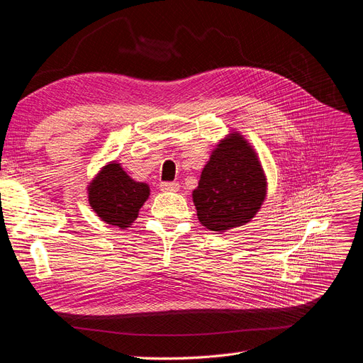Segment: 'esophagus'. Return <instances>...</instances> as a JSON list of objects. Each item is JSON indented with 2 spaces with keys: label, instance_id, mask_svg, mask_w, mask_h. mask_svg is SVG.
Listing matches in <instances>:
<instances>
[{
  "label": "esophagus",
  "instance_id": "1",
  "mask_svg": "<svg viewBox=\"0 0 363 363\" xmlns=\"http://www.w3.org/2000/svg\"><path fill=\"white\" fill-rule=\"evenodd\" d=\"M159 187H161L162 192H177L180 189L179 183H172V182H164L159 184Z\"/></svg>",
  "mask_w": 363,
  "mask_h": 363
}]
</instances>
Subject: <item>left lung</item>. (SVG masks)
<instances>
[{
  "instance_id": "8db88e82",
  "label": "left lung",
  "mask_w": 363,
  "mask_h": 363,
  "mask_svg": "<svg viewBox=\"0 0 363 363\" xmlns=\"http://www.w3.org/2000/svg\"><path fill=\"white\" fill-rule=\"evenodd\" d=\"M267 192V176L255 147L238 131H229L211 150L192 199L202 226L226 232L249 223Z\"/></svg>"
}]
</instances>
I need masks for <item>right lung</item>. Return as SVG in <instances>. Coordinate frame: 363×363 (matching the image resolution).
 <instances>
[{
  "label": "right lung",
  "instance_id": "1",
  "mask_svg": "<svg viewBox=\"0 0 363 363\" xmlns=\"http://www.w3.org/2000/svg\"><path fill=\"white\" fill-rule=\"evenodd\" d=\"M149 196V184L128 176L118 161L101 167L88 184L91 208L101 220L121 229L131 228Z\"/></svg>",
  "mask_w": 363,
  "mask_h": 363
}]
</instances>
